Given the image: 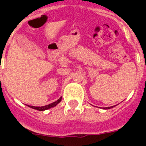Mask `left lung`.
<instances>
[{"instance_id": "8db88e82", "label": "left lung", "mask_w": 146, "mask_h": 146, "mask_svg": "<svg viewBox=\"0 0 146 146\" xmlns=\"http://www.w3.org/2000/svg\"><path fill=\"white\" fill-rule=\"evenodd\" d=\"M32 108L33 109H36L38 111H44V110H47V109L50 108V105H46V106H43V107H33V106H29Z\"/></svg>"}]
</instances>
